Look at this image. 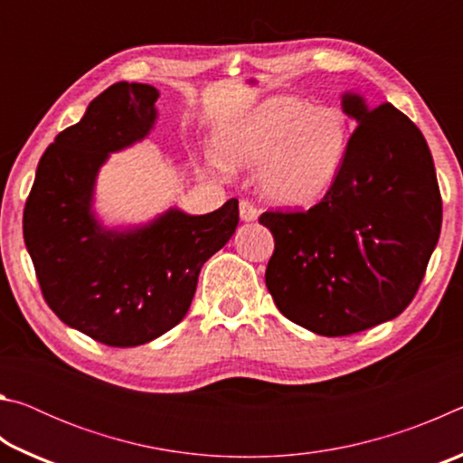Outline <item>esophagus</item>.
Here are the masks:
<instances>
[{
	"mask_svg": "<svg viewBox=\"0 0 463 463\" xmlns=\"http://www.w3.org/2000/svg\"><path fill=\"white\" fill-rule=\"evenodd\" d=\"M239 210H241V218L245 222H250V221H257V216H260V208L255 206V203H250L247 200H242L239 203Z\"/></svg>",
	"mask_w": 463,
	"mask_h": 463,
	"instance_id": "1",
	"label": "esophagus"
}]
</instances>
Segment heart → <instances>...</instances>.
Wrapping results in <instances>:
<instances>
[{
	"label": "heart",
	"mask_w": 463,
	"mask_h": 463,
	"mask_svg": "<svg viewBox=\"0 0 463 463\" xmlns=\"http://www.w3.org/2000/svg\"><path fill=\"white\" fill-rule=\"evenodd\" d=\"M351 124L339 106L294 96L257 104L216 138L226 167H260L261 190L286 206H308L331 190L347 159Z\"/></svg>",
	"instance_id": "obj_1"
}]
</instances>
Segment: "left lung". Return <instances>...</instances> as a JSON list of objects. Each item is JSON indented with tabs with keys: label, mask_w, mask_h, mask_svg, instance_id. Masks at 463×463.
<instances>
[{
	"label": "left lung",
	"mask_w": 463,
	"mask_h": 463,
	"mask_svg": "<svg viewBox=\"0 0 463 463\" xmlns=\"http://www.w3.org/2000/svg\"><path fill=\"white\" fill-rule=\"evenodd\" d=\"M357 120L347 159L308 210H268L276 249L265 284L278 310L325 336L396 318L425 278L443 218L433 156L409 116L345 96Z\"/></svg>",
	"instance_id": "left-lung-1"
}]
</instances>
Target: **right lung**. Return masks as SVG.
<instances>
[{
  "instance_id": "obj_1",
  "label": "right lung",
  "mask_w": 463,
  "mask_h": 463,
  "mask_svg": "<svg viewBox=\"0 0 463 463\" xmlns=\"http://www.w3.org/2000/svg\"><path fill=\"white\" fill-rule=\"evenodd\" d=\"M153 85L114 83L83 118L59 132L38 163L22 229L36 279L62 323L108 347L156 339L187 315L202 265L239 224V200L203 216L169 210L145 229L104 231L90 213L108 153L155 122Z\"/></svg>"
}]
</instances>
